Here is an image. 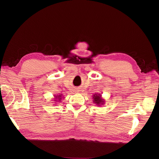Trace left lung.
I'll list each match as a JSON object with an SVG mask.
<instances>
[{"label": "left lung", "mask_w": 159, "mask_h": 159, "mask_svg": "<svg viewBox=\"0 0 159 159\" xmlns=\"http://www.w3.org/2000/svg\"><path fill=\"white\" fill-rule=\"evenodd\" d=\"M93 103H95L96 105H103L105 101L102 98V95L100 94H97L95 93L93 96Z\"/></svg>", "instance_id": "8db88e82"}]
</instances>
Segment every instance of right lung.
I'll return each mask as SVG.
<instances>
[{"label": "right lung", "mask_w": 159, "mask_h": 159, "mask_svg": "<svg viewBox=\"0 0 159 159\" xmlns=\"http://www.w3.org/2000/svg\"><path fill=\"white\" fill-rule=\"evenodd\" d=\"M55 99H58V101H60V100H61V95H55Z\"/></svg>", "instance_id": "add662e5"}]
</instances>
